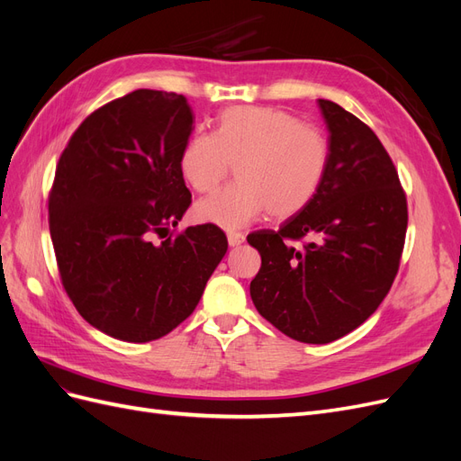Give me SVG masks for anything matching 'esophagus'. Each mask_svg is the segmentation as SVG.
Wrapping results in <instances>:
<instances>
[{
	"label": "esophagus",
	"mask_w": 461,
	"mask_h": 461,
	"mask_svg": "<svg viewBox=\"0 0 461 461\" xmlns=\"http://www.w3.org/2000/svg\"><path fill=\"white\" fill-rule=\"evenodd\" d=\"M227 240H229V244L234 248V246H240V244L246 240V236H244L242 232H229V234H227Z\"/></svg>",
	"instance_id": "1"
}]
</instances>
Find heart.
<instances>
[{"instance_id":"1","label":"heart","mask_w":461,"mask_h":461,"mask_svg":"<svg viewBox=\"0 0 461 461\" xmlns=\"http://www.w3.org/2000/svg\"><path fill=\"white\" fill-rule=\"evenodd\" d=\"M180 173L198 192L213 190L236 165L239 183L196 203V219L227 230L263 212L275 219L300 213L319 192L329 144L288 111L236 105L217 117L215 132H194L178 156Z\"/></svg>"}]
</instances>
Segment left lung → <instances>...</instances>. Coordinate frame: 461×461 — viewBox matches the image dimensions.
<instances>
[{
  "label": "left lung",
  "instance_id": "1",
  "mask_svg": "<svg viewBox=\"0 0 461 461\" xmlns=\"http://www.w3.org/2000/svg\"><path fill=\"white\" fill-rule=\"evenodd\" d=\"M317 105L329 131L323 185L278 230L248 234L261 256L249 296L286 337L327 344L357 329L388 294L408 205L393 159L367 124L334 102ZM302 238V249L287 244Z\"/></svg>",
  "mask_w": 461,
  "mask_h": 461
}]
</instances>
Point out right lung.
Segmentation results:
<instances>
[{
	"instance_id": "1",
	"label": "right lung",
	"mask_w": 461,
	"mask_h": 461,
	"mask_svg": "<svg viewBox=\"0 0 461 461\" xmlns=\"http://www.w3.org/2000/svg\"><path fill=\"white\" fill-rule=\"evenodd\" d=\"M192 124L185 95L140 88L94 111L61 153L50 196L55 258L75 308L107 337H165L227 254L215 225L156 242L192 202L178 165Z\"/></svg>"
}]
</instances>
